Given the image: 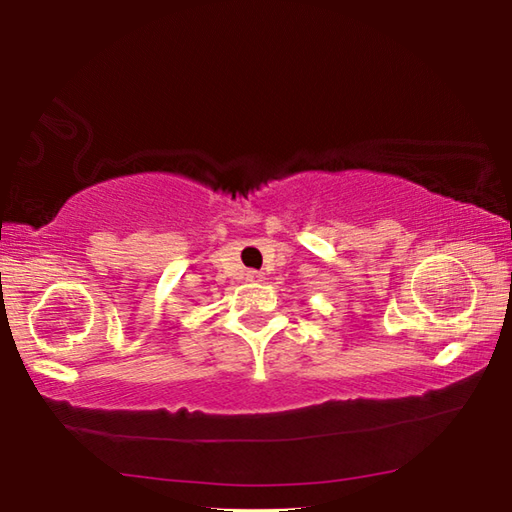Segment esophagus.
Wrapping results in <instances>:
<instances>
[{
  "label": "esophagus",
  "instance_id": "obj_1",
  "mask_svg": "<svg viewBox=\"0 0 512 512\" xmlns=\"http://www.w3.org/2000/svg\"><path fill=\"white\" fill-rule=\"evenodd\" d=\"M248 277H250V280H257V277H262V275L255 273V271H250V273H248Z\"/></svg>",
  "mask_w": 512,
  "mask_h": 512
}]
</instances>
